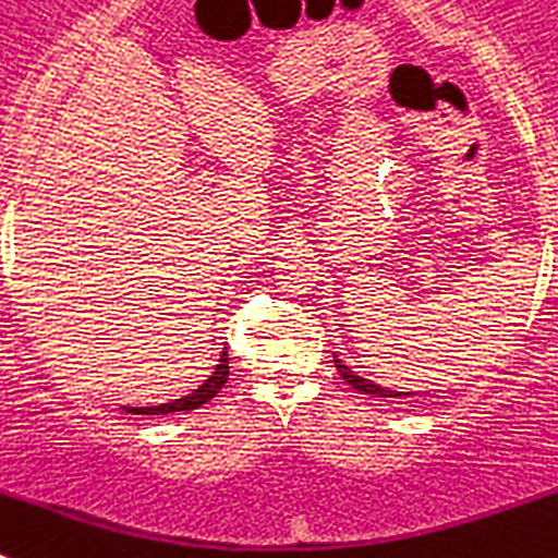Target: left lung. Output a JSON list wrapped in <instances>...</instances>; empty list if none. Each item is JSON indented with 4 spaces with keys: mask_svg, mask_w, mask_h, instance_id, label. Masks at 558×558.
<instances>
[{
    "mask_svg": "<svg viewBox=\"0 0 558 558\" xmlns=\"http://www.w3.org/2000/svg\"><path fill=\"white\" fill-rule=\"evenodd\" d=\"M335 368L340 372V377H343V380L349 383L351 388H357V391H363V395H372V397H411V391H391V388H383V386H377V383L366 380V377H360V374H354L349 366H345L343 360H337V354H335Z\"/></svg>",
    "mask_w": 558,
    "mask_h": 558,
    "instance_id": "left-lung-1",
    "label": "left lung"
}]
</instances>
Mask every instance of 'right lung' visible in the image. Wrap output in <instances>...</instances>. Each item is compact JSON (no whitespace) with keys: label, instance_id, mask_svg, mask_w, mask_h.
<instances>
[{"label":"right lung","instance_id":"1","mask_svg":"<svg viewBox=\"0 0 558 558\" xmlns=\"http://www.w3.org/2000/svg\"><path fill=\"white\" fill-rule=\"evenodd\" d=\"M227 380H229V354H227V349H223L221 360H218V366H215V372L209 374L207 380L201 383L198 388H192L186 397L161 402V405H144V409H133V405H121V409L130 411V414H175V411L201 409L204 402H209L215 395H218V391H221L223 383Z\"/></svg>","mask_w":558,"mask_h":558}]
</instances>
